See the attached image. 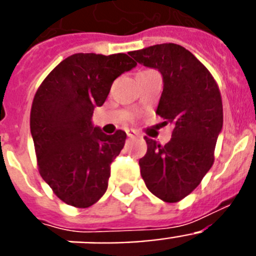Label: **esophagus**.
Listing matches in <instances>:
<instances>
[{"label": "esophagus", "mask_w": 256, "mask_h": 256, "mask_svg": "<svg viewBox=\"0 0 256 256\" xmlns=\"http://www.w3.org/2000/svg\"><path fill=\"white\" fill-rule=\"evenodd\" d=\"M126 136H128V137H130V138H133V137H137V136H138V133L136 132L134 130H126Z\"/></svg>", "instance_id": "1"}]
</instances>
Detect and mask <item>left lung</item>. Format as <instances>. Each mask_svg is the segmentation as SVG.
<instances>
[{
    "mask_svg": "<svg viewBox=\"0 0 256 256\" xmlns=\"http://www.w3.org/2000/svg\"><path fill=\"white\" fill-rule=\"evenodd\" d=\"M130 55L162 73L164 90L156 114L173 126L164 146L144 137L148 152L140 159L141 176L156 198L178 202L200 184L214 162L223 126L220 91L209 70L180 44H155Z\"/></svg>",
    "mask_w": 256,
    "mask_h": 256,
    "instance_id": "left-lung-1",
    "label": "left lung"
}]
</instances>
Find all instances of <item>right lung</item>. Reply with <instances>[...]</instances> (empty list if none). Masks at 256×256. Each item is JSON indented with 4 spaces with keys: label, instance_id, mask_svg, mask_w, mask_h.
Returning <instances> with one entry per match:
<instances>
[{
    "label": "right lung",
    "instance_id": "right-lung-1",
    "mask_svg": "<svg viewBox=\"0 0 256 256\" xmlns=\"http://www.w3.org/2000/svg\"><path fill=\"white\" fill-rule=\"evenodd\" d=\"M137 65L126 54H74L40 83L30 108L38 170L65 204L90 208L108 190L110 164L126 134L108 136L92 126L112 82Z\"/></svg>",
    "mask_w": 256,
    "mask_h": 256
}]
</instances>
